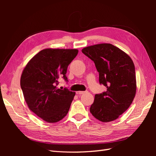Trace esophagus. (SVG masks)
I'll return each mask as SVG.
<instances>
[{
	"instance_id": "34e87169",
	"label": "esophagus",
	"mask_w": 156,
	"mask_h": 156,
	"mask_svg": "<svg viewBox=\"0 0 156 156\" xmlns=\"http://www.w3.org/2000/svg\"><path fill=\"white\" fill-rule=\"evenodd\" d=\"M84 93H85V92H84V91H77V92H76V94H77V95H80V94H83Z\"/></svg>"
}]
</instances>
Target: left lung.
Here are the masks:
<instances>
[{"label":"left lung","mask_w":156,"mask_h":156,"mask_svg":"<svg viewBox=\"0 0 156 156\" xmlns=\"http://www.w3.org/2000/svg\"><path fill=\"white\" fill-rule=\"evenodd\" d=\"M82 52L94 61L99 81L107 87L106 92L96 94L90 111L101 122L115 120L129 107L135 96L136 82L133 60L111 44L88 46Z\"/></svg>","instance_id":"8db88e82"}]
</instances>
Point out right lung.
Listing matches in <instances>:
<instances>
[{"instance_id":"1","label":"right lung","mask_w":156,"mask_h":156,"mask_svg":"<svg viewBox=\"0 0 156 156\" xmlns=\"http://www.w3.org/2000/svg\"><path fill=\"white\" fill-rule=\"evenodd\" d=\"M77 49L48 48L40 51L23 69L20 84L29 109L49 123L57 122L66 116L75 92L56 87L66 74L69 64L78 53Z\"/></svg>"}]
</instances>
